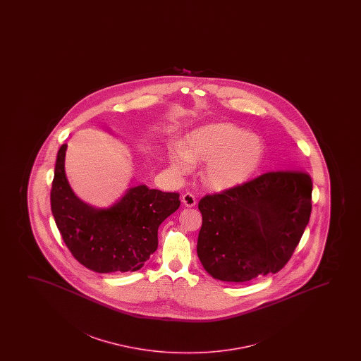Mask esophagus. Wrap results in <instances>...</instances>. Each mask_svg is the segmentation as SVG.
<instances>
[{
  "instance_id": "34e87169",
  "label": "esophagus",
  "mask_w": 361,
  "mask_h": 361,
  "mask_svg": "<svg viewBox=\"0 0 361 361\" xmlns=\"http://www.w3.org/2000/svg\"><path fill=\"white\" fill-rule=\"evenodd\" d=\"M183 203L186 207H193L196 204V197L192 193L186 192L183 196Z\"/></svg>"
}]
</instances>
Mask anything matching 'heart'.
Returning a JSON list of instances; mask_svg holds the SVG:
<instances>
[{
    "instance_id": "1",
    "label": "heart",
    "mask_w": 361,
    "mask_h": 361,
    "mask_svg": "<svg viewBox=\"0 0 361 361\" xmlns=\"http://www.w3.org/2000/svg\"><path fill=\"white\" fill-rule=\"evenodd\" d=\"M264 154V142L255 134L235 124L214 123L192 130L181 147L170 149L169 160L178 173H190L193 163L207 161L203 181L209 188L224 191L252 178Z\"/></svg>"
}]
</instances>
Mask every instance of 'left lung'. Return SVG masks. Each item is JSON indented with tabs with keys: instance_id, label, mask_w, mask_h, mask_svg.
Wrapping results in <instances>:
<instances>
[{
	"instance_id": "left-lung-1",
	"label": "left lung",
	"mask_w": 361,
	"mask_h": 361,
	"mask_svg": "<svg viewBox=\"0 0 361 361\" xmlns=\"http://www.w3.org/2000/svg\"><path fill=\"white\" fill-rule=\"evenodd\" d=\"M312 186L308 173L279 170L201 198L197 255L204 270L224 282L280 271L310 222Z\"/></svg>"
}]
</instances>
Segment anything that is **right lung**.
Wrapping results in <instances>:
<instances>
[{"label": "right lung", "mask_w": 361, "mask_h": 361, "mask_svg": "<svg viewBox=\"0 0 361 361\" xmlns=\"http://www.w3.org/2000/svg\"><path fill=\"white\" fill-rule=\"evenodd\" d=\"M65 150L63 144L55 163L50 206L66 247L92 271H137L157 250L159 226L180 207V195L139 185L112 207H91L70 188Z\"/></svg>", "instance_id": "add662e5"}]
</instances>
